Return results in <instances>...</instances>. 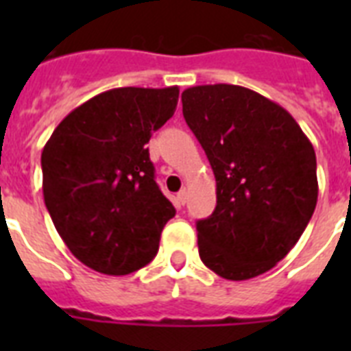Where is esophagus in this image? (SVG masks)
<instances>
[{"label": "esophagus", "mask_w": 351, "mask_h": 351, "mask_svg": "<svg viewBox=\"0 0 351 351\" xmlns=\"http://www.w3.org/2000/svg\"><path fill=\"white\" fill-rule=\"evenodd\" d=\"M176 202L180 204V206H186L187 202V189H182L178 195H176Z\"/></svg>", "instance_id": "obj_1"}]
</instances>
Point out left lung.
<instances>
[{
	"instance_id": "obj_1",
	"label": "left lung",
	"mask_w": 351,
	"mask_h": 351,
	"mask_svg": "<svg viewBox=\"0 0 351 351\" xmlns=\"http://www.w3.org/2000/svg\"><path fill=\"white\" fill-rule=\"evenodd\" d=\"M182 112L217 178V208L197 222L198 253L228 280L269 271L315 211L313 145L284 107L240 85H197Z\"/></svg>"
}]
</instances>
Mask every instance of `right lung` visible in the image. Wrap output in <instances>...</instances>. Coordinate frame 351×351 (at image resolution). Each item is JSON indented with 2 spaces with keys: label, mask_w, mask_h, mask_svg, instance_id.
<instances>
[{
  "label": "right lung",
  "mask_w": 351,
  "mask_h": 351,
  "mask_svg": "<svg viewBox=\"0 0 351 351\" xmlns=\"http://www.w3.org/2000/svg\"><path fill=\"white\" fill-rule=\"evenodd\" d=\"M178 87H120L60 121L41 153L43 198L71 253L106 275L153 261L175 217L145 147L175 114Z\"/></svg>",
  "instance_id": "right-lung-1"
}]
</instances>
